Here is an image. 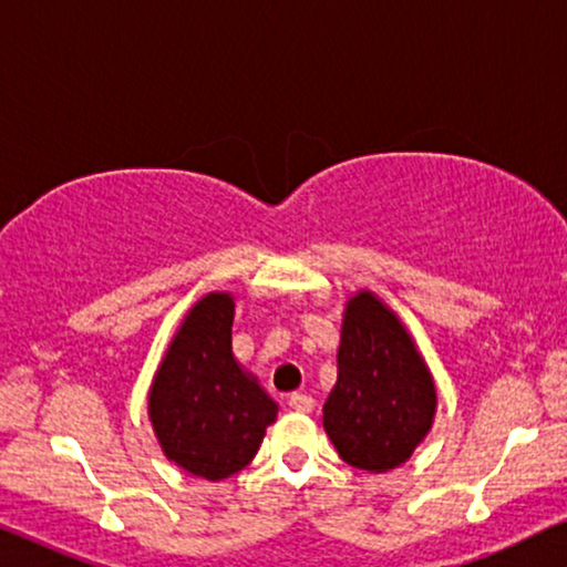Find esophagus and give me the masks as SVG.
I'll return each mask as SVG.
<instances>
[{
	"mask_svg": "<svg viewBox=\"0 0 567 567\" xmlns=\"http://www.w3.org/2000/svg\"><path fill=\"white\" fill-rule=\"evenodd\" d=\"M289 408L297 410V413H312V410H315V400L309 398V394L293 392V394H289Z\"/></svg>",
	"mask_w": 567,
	"mask_h": 567,
	"instance_id": "obj_1",
	"label": "esophagus"
}]
</instances>
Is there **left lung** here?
Segmentation results:
<instances>
[{
    "mask_svg": "<svg viewBox=\"0 0 567 567\" xmlns=\"http://www.w3.org/2000/svg\"><path fill=\"white\" fill-rule=\"evenodd\" d=\"M433 374L405 324L374 291L346 301L338 382L322 408V425L355 470L390 472L405 464L436 417Z\"/></svg>",
    "mask_w": 567,
    "mask_h": 567,
    "instance_id": "obj_1",
    "label": "left lung"
}]
</instances>
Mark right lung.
Instances as JSON below:
<instances>
[{
	"instance_id": "obj_1",
	"label": "right lung",
	"mask_w": 567,
	"mask_h": 567,
	"mask_svg": "<svg viewBox=\"0 0 567 567\" xmlns=\"http://www.w3.org/2000/svg\"><path fill=\"white\" fill-rule=\"evenodd\" d=\"M231 322L229 291L200 297L169 340L146 398L167 460L212 483L252 462L278 415L276 400L231 353Z\"/></svg>"
}]
</instances>
